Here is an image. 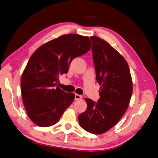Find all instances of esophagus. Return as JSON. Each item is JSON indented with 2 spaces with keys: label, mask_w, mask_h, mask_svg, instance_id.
<instances>
[{
  "label": "esophagus",
  "mask_w": 158,
  "mask_h": 158,
  "mask_svg": "<svg viewBox=\"0 0 158 158\" xmlns=\"http://www.w3.org/2000/svg\"><path fill=\"white\" fill-rule=\"evenodd\" d=\"M82 98V96L77 94H75V100H79V99Z\"/></svg>",
  "instance_id": "esophagus-1"
}]
</instances>
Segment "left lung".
<instances>
[{"label": "left lung", "mask_w": 158, "mask_h": 158, "mask_svg": "<svg viewBox=\"0 0 158 158\" xmlns=\"http://www.w3.org/2000/svg\"><path fill=\"white\" fill-rule=\"evenodd\" d=\"M90 39L100 98L97 102L85 99L87 108L78 116V121L85 131L99 135L109 131L123 117L131 98L132 82L122 55L99 37Z\"/></svg>", "instance_id": "8db88e82"}]
</instances>
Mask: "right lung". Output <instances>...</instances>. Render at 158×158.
Segmentation results:
<instances>
[{
  "label": "right lung",
  "instance_id": "add662e5",
  "mask_svg": "<svg viewBox=\"0 0 158 158\" xmlns=\"http://www.w3.org/2000/svg\"><path fill=\"white\" fill-rule=\"evenodd\" d=\"M88 37L60 36L41 46L30 57L21 76V95L30 119L40 127L57 123L73 101V93L57 87L59 76L67 73L74 58L89 51Z\"/></svg>",
  "mask_w": 158,
  "mask_h": 158
}]
</instances>
